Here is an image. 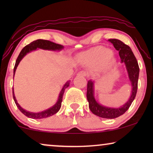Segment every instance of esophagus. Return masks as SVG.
<instances>
[{
	"label": "esophagus",
	"mask_w": 153,
	"mask_h": 153,
	"mask_svg": "<svg viewBox=\"0 0 153 153\" xmlns=\"http://www.w3.org/2000/svg\"><path fill=\"white\" fill-rule=\"evenodd\" d=\"M78 76H88V74L84 71H81V72H78V74H77Z\"/></svg>",
	"instance_id": "obj_1"
}]
</instances>
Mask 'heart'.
I'll list each match as a JSON object with an SVG mask.
<instances>
[{
    "label": "heart",
    "instance_id": "1",
    "mask_svg": "<svg viewBox=\"0 0 153 153\" xmlns=\"http://www.w3.org/2000/svg\"><path fill=\"white\" fill-rule=\"evenodd\" d=\"M79 59L82 63L92 67L103 65L105 68H111L116 60L111 50L103 47H96L81 53Z\"/></svg>",
    "mask_w": 153,
    "mask_h": 153
}]
</instances>
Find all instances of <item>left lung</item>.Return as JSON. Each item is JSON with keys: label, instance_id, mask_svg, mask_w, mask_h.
<instances>
[{"label": "left lung", "instance_id": "left-lung-1", "mask_svg": "<svg viewBox=\"0 0 153 153\" xmlns=\"http://www.w3.org/2000/svg\"><path fill=\"white\" fill-rule=\"evenodd\" d=\"M108 42L113 44L117 51H119L121 62L125 64L129 79L131 85V93L128 101L119 108L108 107L102 105L96 101L94 96V81L89 80L87 84V100L89 103V108L93 114L103 118L112 119L122 116L128 110L129 106L134 100L137 95L138 80L139 75V67L137 58L134 55L130 47L122 41L117 39H110Z\"/></svg>", "mask_w": 153, "mask_h": 153}]
</instances>
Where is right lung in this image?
<instances>
[{
  "mask_svg": "<svg viewBox=\"0 0 153 153\" xmlns=\"http://www.w3.org/2000/svg\"><path fill=\"white\" fill-rule=\"evenodd\" d=\"M63 48L64 47L62 45L52 42L49 41V40H45V39H37V40L32 42L29 44V45H26V47H25L24 49L21 51L17 59L16 60L15 65H14V74H15L16 68H17V66L19 65V64L20 61L22 60V58H24L27 53H30V52L33 51H35V50H36L37 49L49 50V51H60V50H62ZM14 76H13V79H14ZM70 81H67L65 84L63 85L61 91L60 92L59 97H58V99L57 100V102H56V103L54 104L53 106H51V108H48V109L45 111H43L38 112V113H33V112H30V111H28L24 109V108H23L22 106L18 104L17 101H16L15 95H14V88H12L14 102H15L16 105L18 107L19 109L21 111V112H22V114H24L26 116L28 117V118H30L33 119H42V118H48V117H50L56 114V113L60 110V107H61V103L62 101V97H63L65 90L70 85Z\"/></svg>",
  "mask_w": 153,
  "mask_h": 153,
  "instance_id": "obj_1",
  "label": "right lung"
}]
</instances>
